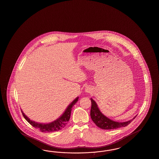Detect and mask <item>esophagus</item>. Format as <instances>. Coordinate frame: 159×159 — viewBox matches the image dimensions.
Returning a JSON list of instances; mask_svg holds the SVG:
<instances>
[{
  "label": "esophagus",
  "mask_w": 159,
  "mask_h": 159,
  "mask_svg": "<svg viewBox=\"0 0 159 159\" xmlns=\"http://www.w3.org/2000/svg\"><path fill=\"white\" fill-rule=\"evenodd\" d=\"M90 88H88V87H86V91L87 92H90Z\"/></svg>",
  "instance_id": "1"
}]
</instances>
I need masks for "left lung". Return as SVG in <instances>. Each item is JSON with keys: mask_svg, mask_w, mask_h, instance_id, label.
Returning a JSON list of instances; mask_svg holds the SVG:
<instances>
[{"mask_svg": "<svg viewBox=\"0 0 159 159\" xmlns=\"http://www.w3.org/2000/svg\"><path fill=\"white\" fill-rule=\"evenodd\" d=\"M92 107L90 109V116L96 125L99 128L103 129H113L121 127H125L129 125L133 120L124 122H118L112 121L106 117L104 115L102 114L99 111L94 100L91 98Z\"/></svg>", "mask_w": 159, "mask_h": 159, "instance_id": "left-lung-1", "label": "left lung"}]
</instances>
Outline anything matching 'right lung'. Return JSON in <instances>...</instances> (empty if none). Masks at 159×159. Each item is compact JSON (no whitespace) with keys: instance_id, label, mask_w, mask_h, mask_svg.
Listing matches in <instances>:
<instances>
[{"instance_id":"obj_1","label":"right lung","mask_w":159,"mask_h":159,"mask_svg":"<svg viewBox=\"0 0 159 159\" xmlns=\"http://www.w3.org/2000/svg\"><path fill=\"white\" fill-rule=\"evenodd\" d=\"M79 98H77L75 99L73 102L70 103L68 108L66 109V111L64 112L63 115L60 117L58 119H57L56 121H54L52 122H51L50 124H39L37 122H35L34 121L30 120L23 113L22 111V114L23 115L24 118L25 119L26 121H28L32 127H35V128L39 129V130L41 132H47V133H51V132H54V131H57L66 125L67 124L68 121H69L71 115V109L73 107V105L77 102Z\"/></svg>"}]
</instances>
